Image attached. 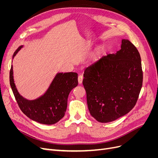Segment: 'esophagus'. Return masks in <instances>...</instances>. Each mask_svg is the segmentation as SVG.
<instances>
[{
    "label": "esophagus",
    "mask_w": 158,
    "mask_h": 158,
    "mask_svg": "<svg viewBox=\"0 0 158 158\" xmlns=\"http://www.w3.org/2000/svg\"><path fill=\"white\" fill-rule=\"evenodd\" d=\"M78 83L79 84H82V80H83V76L82 75H79L78 78Z\"/></svg>",
    "instance_id": "34e87169"
}]
</instances>
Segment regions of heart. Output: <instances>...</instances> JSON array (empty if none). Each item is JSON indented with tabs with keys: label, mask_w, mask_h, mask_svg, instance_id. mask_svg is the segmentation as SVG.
Wrapping results in <instances>:
<instances>
[{
	"label": "heart",
	"mask_w": 158,
	"mask_h": 158,
	"mask_svg": "<svg viewBox=\"0 0 158 158\" xmlns=\"http://www.w3.org/2000/svg\"><path fill=\"white\" fill-rule=\"evenodd\" d=\"M104 52V49L103 47H99L95 49L94 52L92 53V56H91V60H92L93 63H95V62H98L100 59L102 58L103 56Z\"/></svg>",
	"instance_id": "b5f03b06"
}]
</instances>
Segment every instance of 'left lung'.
<instances>
[{"label": "left lung", "instance_id": "left-lung-1", "mask_svg": "<svg viewBox=\"0 0 158 158\" xmlns=\"http://www.w3.org/2000/svg\"><path fill=\"white\" fill-rule=\"evenodd\" d=\"M83 85L89 111L100 123L125 115L135 107L142 85L139 52L128 40L121 49L103 56L85 69Z\"/></svg>", "mask_w": 158, "mask_h": 158}]
</instances>
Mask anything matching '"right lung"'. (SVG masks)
I'll return each mask as SVG.
<instances>
[{
    "instance_id": "add662e5",
    "label": "right lung",
    "mask_w": 158,
    "mask_h": 158,
    "mask_svg": "<svg viewBox=\"0 0 158 158\" xmlns=\"http://www.w3.org/2000/svg\"><path fill=\"white\" fill-rule=\"evenodd\" d=\"M22 47L23 45L20 46L14 52L13 58ZM78 83L77 73H57L44 95L28 100L18 92L14 81L12 65L10 71V84L19 107L27 117L44 125H53L64 116L69 95Z\"/></svg>"
}]
</instances>
